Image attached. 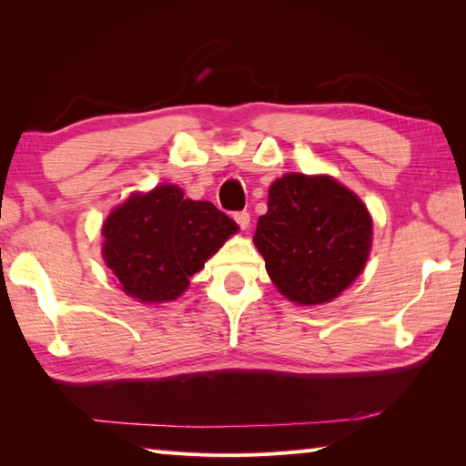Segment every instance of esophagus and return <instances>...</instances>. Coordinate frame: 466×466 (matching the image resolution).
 I'll return each mask as SVG.
<instances>
[{"instance_id": "1", "label": "esophagus", "mask_w": 466, "mask_h": 466, "mask_svg": "<svg viewBox=\"0 0 466 466\" xmlns=\"http://www.w3.org/2000/svg\"><path fill=\"white\" fill-rule=\"evenodd\" d=\"M234 220H236V224L242 228V230H246V228H248V224H250V214L246 212V210L234 212Z\"/></svg>"}]
</instances>
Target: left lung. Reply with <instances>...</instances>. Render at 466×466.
Returning <instances> with one entry per match:
<instances>
[{"instance_id": "1", "label": "left lung", "mask_w": 466, "mask_h": 466, "mask_svg": "<svg viewBox=\"0 0 466 466\" xmlns=\"http://www.w3.org/2000/svg\"><path fill=\"white\" fill-rule=\"evenodd\" d=\"M372 218L329 176L286 174L270 186L254 244L286 299L322 304L354 282L370 252Z\"/></svg>"}]
</instances>
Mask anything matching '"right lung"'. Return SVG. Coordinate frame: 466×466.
<instances>
[{
	"mask_svg": "<svg viewBox=\"0 0 466 466\" xmlns=\"http://www.w3.org/2000/svg\"><path fill=\"white\" fill-rule=\"evenodd\" d=\"M234 232L238 224L214 204L194 202L166 184L127 198L107 216L104 260L127 296L167 302Z\"/></svg>",
	"mask_w": 466,
	"mask_h": 466,
	"instance_id": "1",
	"label": "right lung"
}]
</instances>
